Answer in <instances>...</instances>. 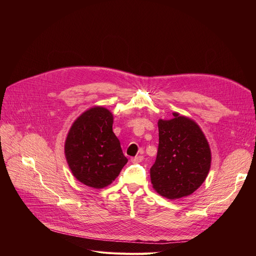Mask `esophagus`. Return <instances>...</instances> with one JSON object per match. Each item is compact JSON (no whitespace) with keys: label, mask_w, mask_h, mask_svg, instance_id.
I'll return each instance as SVG.
<instances>
[{"label":"esophagus","mask_w":256,"mask_h":256,"mask_svg":"<svg viewBox=\"0 0 256 256\" xmlns=\"http://www.w3.org/2000/svg\"><path fill=\"white\" fill-rule=\"evenodd\" d=\"M142 160H143V156H136L131 159V162H132V164H140V162H142Z\"/></svg>","instance_id":"esophagus-1"}]
</instances>
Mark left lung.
I'll return each instance as SVG.
<instances>
[{"label": "left lung", "mask_w": 256, "mask_h": 256, "mask_svg": "<svg viewBox=\"0 0 256 256\" xmlns=\"http://www.w3.org/2000/svg\"><path fill=\"white\" fill-rule=\"evenodd\" d=\"M173 115L158 122V152L150 168L152 188L170 200L192 194L205 182L212 162L210 147L198 124Z\"/></svg>", "instance_id": "1"}]
</instances>
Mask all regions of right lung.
I'll list each match as a JSON object with an SVG mask.
<instances>
[{
    "label": "right lung",
    "instance_id": "1",
    "mask_svg": "<svg viewBox=\"0 0 256 256\" xmlns=\"http://www.w3.org/2000/svg\"><path fill=\"white\" fill-rule=\"evenodd\" d=\"M112 126V113L104 106H94L74 120L67 134L65 156L69 168L88 187L109 186L128 161Z\"/></svg>",
    "mask_w": 256,
    "mask_h": 256
}]
</instances>
